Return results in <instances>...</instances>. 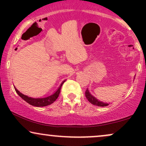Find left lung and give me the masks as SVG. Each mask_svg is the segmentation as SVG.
I'll return each instance as SVG.
<instances>
[{
    "mask_svg": "<svg viewBox=\"0 0 146 146\" xmlns=\"http://www.w3.org/2000/svg\"><path fill=\"white\" fill-rule=\"evenodd\" d=\"M85 95H86V98L87 100H88V102H89L90 103H91L92 104H93L95 106L104 107V106H108L110 104V103L108 104V103H105V102H101V101H100L99 100H98L96 98H95L93 95H91V93H90L88 88H87L86 92H85Z\"/></svg>",
    "mask_w": 146,
    "mask_h": 146,
    "instance_id": "left-lung-1",
    "label": "left lung"
}]
</instances>
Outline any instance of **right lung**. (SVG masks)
<instances>
[{
  "instance_id": "right-lung-1",
  "label": "right lung",
  "mask_w": 146,
  "mask_h": 146,
  "mask_svg": "<svg viewBox=\"0 0 146 146\" xmlns=\"http://www.w3.org/2000/svg\"><path fill=\"white\" fill-rule=\"evenodd\" d=\"M65 81H66V80H64L61 83V84H60L59 88L57 89V90L54 93H53L52 95H49V96L45 97V98H31V97H29L27 96V95H25L24 94H23V93H21V92H20L15 86H14V88H15V90H16V92L17 93V94L19 95L23 100H24L25 102H27L28 104H29L30 105H32L33 106H36V107H43V106H46L51 104H53V102L56 101V99L58 98V96H59L60 90H61V87L62 86V84Z\"/></svg>"
}]
</instances>
